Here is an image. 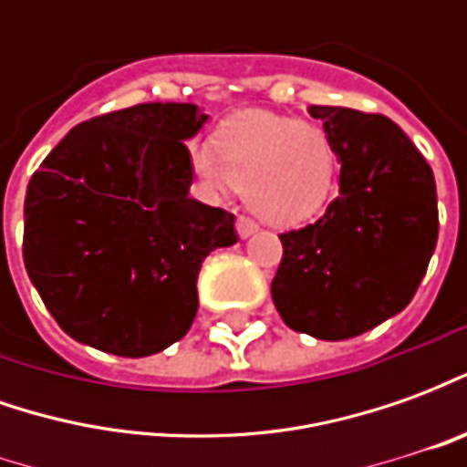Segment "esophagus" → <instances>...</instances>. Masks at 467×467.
Here are the masks:
<instances>
[{
  "instance_id": "esophagus-1",
  "label": "esophagus",
  "mask_w": 467,
  "mask_h": 467,
  "mask_svg": "<svg viewBox=\"0 0 467 467\" xmlns=\"http://www.w3.org/2000/svg\"><path fill=\"white\" fill-rule=\"evenodd\" d=\"M260 227L250 220V217H237V234L243 237V240H247V237H253L254 233H257Z\"/></svg>"
}]
</instances>
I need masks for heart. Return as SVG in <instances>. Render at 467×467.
Listing matches in <instances>:
<instances>
[{
    "instance_id": "b5f03b06",
    "label": "heart",
    "mask_w": 467,
    "mask_h": 467,
    "mask_svg": "<svg viewBox=\"0 0 467 467\" xmlns=\"http://www.w3.org/2000/svg\"><path fill=\"white\" fill-rule=\"evenodd\" d=\"M190 167L213 192L243 190L247 207L277 227L317 217L337 180L335 144L323 127L263 109L224 119L213 147L190 152Z\"/></svg>"
}]
</instances>
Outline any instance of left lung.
Segmentation results:
<instances>
[{
	"label": "left lung",
	"mask_w": 467,
	"mask_h": 467,
	"mask_svg": "<svg viewBox=\"0 0 467 467\" xmlns=\"http://www.w3.org/2000/svg\"><path fill=\"white\" fill-rule=\"evenodd\" d=\"M323 119L340 162V194L315 224L280 234L273 303L287 327L348 340L408 307L438 243L431 164L400 127L348 107Z\"/></svg>",
	"instance_id": "1"
}]
</instances>
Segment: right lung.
Here are the masks:
<instances>
[{"label":"right lung","mask_w":467,"mask_h":467,"mask_svg":"<svg viewBox=\"0 0 467 467\" xmlns=\"http://www.w3.org/2000/svg\"><path fill=\"white\" fill-rule=\"evenodd\" d=\"M197 105L147 102L77 124L32 174L25 267L59 327L122 358L162 352L197 315L204 257L234 214L190 197Z\"/></svg>","instance_id":"obj_1"}]
</instances>
